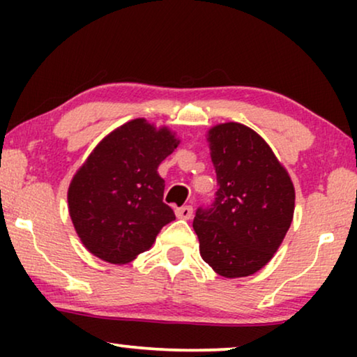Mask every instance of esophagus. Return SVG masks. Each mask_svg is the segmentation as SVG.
I'll list each match as a JSON object with an SVG mask.
<instances>
[{"instance_id":"esophagus-1","label":"esophagus","mask_w":357,"mask_h":357,"mask_svg":"<svg viewBox=\"0 0 357 357\" xmlns=\"http://www.w3.org/2000/svg\"><path fill=\"white\" fill-rule=\"evenodd\" d=\"M175 216L178 219H190L193 216V208L192 206H182L175 209Z\"/></svg>"}]
</instances>
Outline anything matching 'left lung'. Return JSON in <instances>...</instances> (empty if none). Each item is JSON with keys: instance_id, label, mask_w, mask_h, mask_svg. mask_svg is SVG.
Returning a JSON list of instances; mask_svg holds the SVG:
<instances>
[{"instance_id": "obj_1", "label": "left lung", "mask_w": 357, "mask_h": 357, "mask_svg": "<svg viewBox=\"0 0 357 357\" xmlns=\"http://www.w3.org/2000/svg\"><path fill=\"white\" fill-rule=\"evenodd\" d=\"M218 192L198 208L193 229L199 255L224 278L250 276L271 260L294 216L287 170L257 131L236 121L208 131Z\"/></svg>"}]
</instances>
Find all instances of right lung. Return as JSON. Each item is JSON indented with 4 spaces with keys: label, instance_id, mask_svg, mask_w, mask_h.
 Returning <instances> with one entry per match:
<instances>
[{
    "label": "right lung",
    "instance_id": "right-lung-1",
    "mask_svg": "<svg viewBox=\"0 0 357 357\" xmlns=\"http://www.w3.org/2000/svg\"><path fill=\"white\" fill-rule=\"evenodd\" d=\"M178 144L167 126L135 119L96 146L68 188L73 226L92 255L114 265L133 261L174 221L158 167Z\"/></svg>",
    "mask_w": 357,
    "mask_h": 357
}]
</instances>
